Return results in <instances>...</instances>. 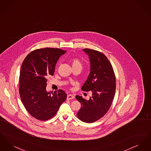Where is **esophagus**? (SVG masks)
Returning a JSON list of instances; mask_svg holds the SVG:
<instances>
[{
    "instance_id": "esophagus-1",
    "label": "esophagus",
    "mask_w": 151,
    "mask_h": 151,
    "mask_svg": "<svg viewBox=\"0 0 151 151\" xmlns=\"http://www.w3.org/2000/svg\"><path fill=\"white\" fill-rule=\"evenodd\" d=\"M75 98V97L72 95V94H68L67 95V100H72L73 99Z\"/></svg>"
}]
</instances>
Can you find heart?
I'll return each mask as SVG.
<instances>
[{
	"mask_svg": "<svg viewBox=\"0 0 151 151\" xmlns=\"http://www.w3.org/2000/svg\"><path fill=\"white\" fill-rule=\"evenodd\" d=\"M71 63L72 67H79L82 68L83 64H82L81 62L78 58H72L71 60Z\"/></svg>",
	"mask_w": 151,
	"mask_h": 151,
	"instance_id": "1",
	"label": "heart"
}]
</instances>
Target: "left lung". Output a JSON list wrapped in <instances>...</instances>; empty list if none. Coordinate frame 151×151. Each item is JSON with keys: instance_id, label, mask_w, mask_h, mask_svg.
Segmentation results:
<instances>
[{"instance_id": "left-lung-1", "label": "left lung", "mask_w": 151, "mask_h": 151, "mask_svg": "<svg viewBox=\"0 0 151 151\" xmlns=\"http://www.w3.org/2000/svg\"><path fill=\"white\" fill-rule=\"evenodd\" d=\"M83 50L89 56L91 68L81 89L86 92L91 91L92 96L89 100L76 96L81 103L77 116L83 122L92 123L108 112L115 95L116 80L113 67L103 53L90 49Z\"/></svg>"}]
</instances>
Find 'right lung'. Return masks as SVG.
Wrapping results in <instances>:
<instances>
[{
	"label": "right lung",
	"instance_id": "add662e5",
	"mask_svg": "<svg viewBox=\"0 0 151 151\" xmlns=\"http://www.w3.org/2000/svg\"><path fill=\"white\" fill-rule=\"evenodd\" d=\"M65 52L57 48L37 49L30 52L22 63L19 78L21 100L37 119L46 121L52 118L66 100L67 94L63 90L50 93L46 89L47 78L54 75L58 60Z\"/></svg>",
	"mask_w": 151,
	"mask_h": 151
}]
</instances>
